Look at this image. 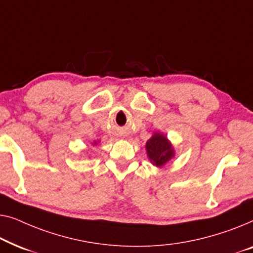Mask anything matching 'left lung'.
<instances>
[{"label":"left lung","mask_w":253,"mask_h":253,"mask_svg":"<svg viewBox=\"0 0 253 253\" xmlns=\"http://www.w3.org/2000/svg\"><path fill=\"white\" fill-rule=\"evenodd\" d=\"M147 151L151 163L156 166H163L174 156L169 142L162 134H155L147 142Z\"/></svg>","instance_id":"left-lung-1"}]
</instances>
